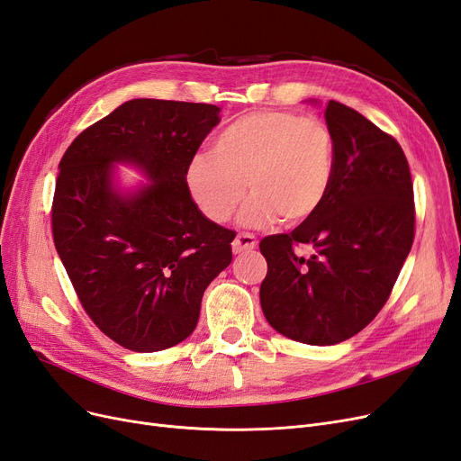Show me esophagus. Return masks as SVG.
I'll list each match as a JSON object with an SVG mask.
<instances>
[{"label": "esophagus", "mask_w": 461, "mask_h": 461, "mask_svg": "<svg viewBox=\"0 0 461 461\" xmlns=\"http://www.w3.org/2000/svg\"><path fill=\"white\" fill-rule=\"evenodd\" d=\"M257 237L254 235H250V233H240L233 240V243H231V250H233V254H241V252H247V250H252V249H257Z\"/></svg>", "instance_id": "esophagus-1"}]
</instances>
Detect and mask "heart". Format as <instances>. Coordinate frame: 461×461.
Wrapping results in <instances>:
<instances>
[{"instance_id": "1", "label": "heart", "mask_w": 461, "mask_h": 461, "mask_svg": "<svg viewBox=\"0 0 461 461\" xmlns=\"http://www.w3.org/2000/svg\"><path fill=\"white\" fill-rule=\"evenodd\" d=\"M334 175V139L317 117L260 110L221 131L212 151L192 158L185 184L201 212L226 221L245 197L240 221L264 228L302 224L325 203Z\"/></svg>"}]
</instances>
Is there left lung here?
I'll use <instances>...</instances> for the list:
<instances>
[{"label": "left lung", "instance_id": "left-lung-1", "mask_svg": "<svg viewBox=\"0 0 461 461\" xmlns=\"http://www.w3.org/2000/svg\"><path fill=\"white\" fill-rule=\"evenodd\" d=\"M317 104V100H310ZM334 175L322 207L291 233L260 241V303L279 334L332 346L361 332L387 302L414 241V190L393 136L330 100ZM316 249L303 259L296 246Z\"/></svg>", "mask_w": 461, "mask_h": 461}]
</instances>
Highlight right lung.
Masks as SVG:
<instances>
[{
	"label": "right lung",
	"instance_id": "1",
	"mask_svg": "<svg viewBox=\"0 0 461 461\" xmlns=\"http://www.w3.org/2000/svg\"><path fill=\"white\" fill-rule=\"evenodd\" d=\"M220 108L134 98L85 129L59 165L53 237L79 302L119 346L173 348L199 321L204 288L231 262V230L194 203L185 170ZM149 180L127 188L116 165Z\"/></svg>",
	"mask_w": 461,
	"mask_h": 461
}]
</instances>
